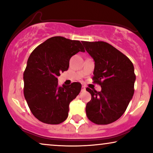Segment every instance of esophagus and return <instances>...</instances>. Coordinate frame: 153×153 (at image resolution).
Listing matches in <instances>:
<instances>
[{
    "mask_svg": "<svg viewBox=\"0 0 153 153\" xmlns=\"http://www.w3.org/2000/svg\"><path fill=\"white\" fill-rule=\"evenodd\" d=\"M86 91V88H85V86H82V87H81V91H82V92H84V91Z\"/></svg>",
    "mask_w": 153,
    "mask_h": 153,
    "instance_id": "esophagus-1",
    "label": "esophagus"
}]
</instances>
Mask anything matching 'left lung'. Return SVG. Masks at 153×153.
<instances>
[{"mask_svg": "<svg viewBox=\"0 0 153 153\" xmlns=\"http://www.w3.org/2000/svg\"><path fill=\"white\" fill-rule=\"evenodd\" d=\"M94 59L93 80L101 91L86 88L91 100L86 104L87 117L96 124H108L120 118L132 99L136 75L131 61L120 51L103 41H82Z\"/></svg>", "mask_w": 153, "mask_h": 153, "instance_id": "left-lung-1", "label": "left lung"}]
</instances>
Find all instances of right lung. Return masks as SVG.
<instances>
[{
  "label": "right lung",
  "instance_id": "obj_1",
  "mask_svg": "<svg viewBox=\"0 0 153 153\" xmlns=\"http://www.w3.org/2000/svg\"><path fill=\"white\" fill-rule=\"evenodd\" d=\"M85 52L79 41L62 36L47 39L31 53L23 74L24 95L33 116L48 124H59L68 117L69 105L81 84L58 86L57 76L69 68V59Z\"/></svg>",
  "mask_w": 153,
  "mask_h": 153
}]
</instances>
